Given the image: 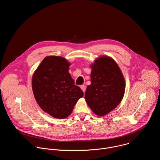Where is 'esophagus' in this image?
I'll return each mask as SVG.
<instances>
[{
	"label": "esophagus",
	"instance_id": "1",
	"mask_svg": "<svg viewBox=\"0 0 160 160\" xmlns=\"http://www.w3.org/2000/svg\"><path fill=\"white\" fill-rule=\"evenodd\" d=\"M80 88H81V89L82 90L83 92L85 93V89H86V86H85V85H81V86H80Z\"/></svg>",
	"mask_w": 160,
	"mask_h": 160
}]
</instances>
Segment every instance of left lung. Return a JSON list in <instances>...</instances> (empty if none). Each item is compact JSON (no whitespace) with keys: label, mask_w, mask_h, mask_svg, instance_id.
Masks as SVG:
<instances>
[{"label":"left lung","mask_w":160,"mask_h":160,"mask_svg":"<svg viewBox=\"0 0 160 160\" xmlns=\"http://www.w3.org/2000/svg\"><path fill=\"white\" fill-rule=\"evenodd\" d=\"M91 84L85 93V101L96 115L102 117L115 109L122 101L125 82L117 62L103 56L90 66Z\"/></svg>","instance_id":"left-lung-1"}]
</instances>
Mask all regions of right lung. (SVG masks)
<instances>
[{
	"label": "right lung",
	"mask_w": 160,
	"mask_h": 160,
	"mask_svg": "<svg viewBox=\"0 0 160 160\" xmlns=\"http://www.w3.org/2000/svg\"><path fill=\"white\" fill-rule=\"evenodd\" d=\"M70 63L62 57H45L32 77L35 100L43 111L54 118L64 119L72 113L83 96L68 72Z\"/></svg>",
	"instance_id": "obj_1"
}]
</instances>
